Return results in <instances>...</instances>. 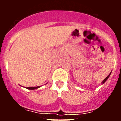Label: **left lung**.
Returning a JSON list of instances; mask_svg holds the SVG:
<instances>
[{
  "label": "left lung",
  "mask_w": 121,
  "mask_h": 121,
  "mask_svg": "<svg viewBox=\"0 0 121 121\" xmlns=\"http://www.w3.org/2000/svg\"><path fill=\"white\" fill-rule=\"evenodd\" d=\"M112 71H111V72H110V73L109 74L108 76L107 77V78H105V79L104 80V81H102V84H104L105 82H106V81H107V80L108 79V78H109V77H110V76L111 73H112Z\"/></svg>",
  "instance_id": "left-lung-1"
}]
</instances>
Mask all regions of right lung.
Wrapping results in <instances>:
<instances>
[{
	"instance_id": "add662e5",
	"label": "right lung",
	"mask_w": 121,
	"mask_h": 121,
	"mask_svg": "<svg viewBox=\"0 0 121 121\" xmlns=\"http://www.w3.org/2000/svg\"><path fill=\"white\" fill-rule=\"evenodd\" d=\"M40 86H30V87H25V88H26L28 90H36V89H37V88H40Z\"/></svg>"
}]
</instances>
